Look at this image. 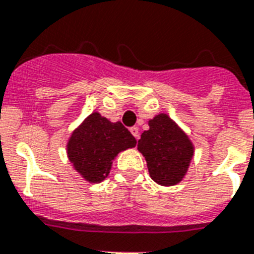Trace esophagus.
Listing matches in <instances>:
<instances>
[{"mask_svg":"<svg viewBox=\"0 0 254 254\" xmlns=\"http://www.w3.org/2000/svg\"><path fill=\"white\" fill-rule=\"evenodd\" d=\"M130 131H131V134H133V135L135 136L136 140L139 139V129H138V127H130Z\"/></svg>","mask_w":254,"mask_h":254,"instance_id":"obj_1","label":"esophagus"}]
</instances>
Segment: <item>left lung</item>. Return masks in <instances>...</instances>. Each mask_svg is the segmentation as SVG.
<instances>
[{
    "label": "left lung",
    "instance_id": "obj_1",
    "mask_svg": "<svg viewBox=\"0 0 254 254\" xmlns=\"http://www.w3.org/2000/svg\"><path fill=\"white\" fill-rule=\"evenodd\" d=\"M138 140L152 179L160 185L182 182L193 157L194 147L187 134L166 114L154 116Z\"/></svg>",
    "mask_w": 254,
    "mask_h": 254
}]
</instances>
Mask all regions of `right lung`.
Here are the masks:
<instances>
[{"label": "right lung", "mask_w": 254, "mask_h": 254, "mask_svg": "<svg viewBox=\"0 0 254 254\" xmlns=\"http://www.w3.org/2000/svg\"><path fill=\"white\" fill-rule=\"evenodd\" d=\"M135 144L136 139L120 121L111 123L93 112L72 131L67 142V156L87 182L101 183L110 174L112 160L119 152Z\"/></svg>", "instance_id": "1"}]
</instances>
